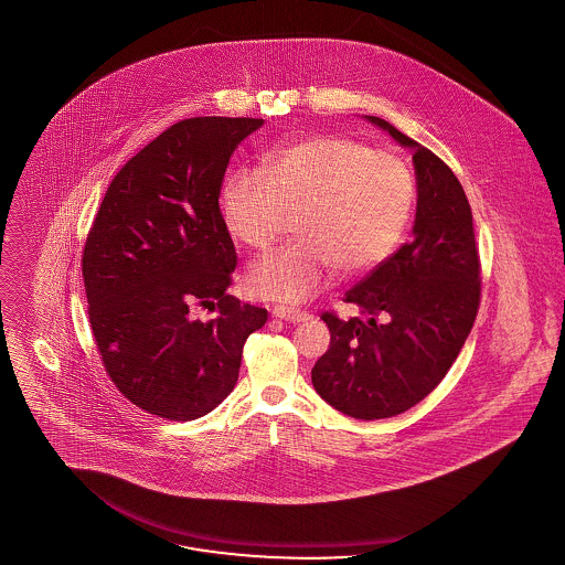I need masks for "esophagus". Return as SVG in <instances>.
Returning <instances> with one entry per match:
<instances>
[{
  "instance_id": "obj_1",
  "label": "esophagus",
  "mask_w": 565,
  "mask_h": 565,
  "mask_svg": "<svg viewBox=\"0 0 565 565\" xmlns=\"http://www.w3.org/2000/svg\"><path fill=\"white\" fill-rule=\"evenodd\" d=\"M271 316L277 317V319H284V321H290V323H300V321H309L311 319L307 311H298V309L281 307V305L273 309Z\"/></svg>"
}]
</instances>
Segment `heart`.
Masks as SVG:
<instances>
[{
    "label": "heart",
    "mask_w": 565,
    "mask_h": 565,
    "mask_svg": "<svg viewBox=\"0 0 565 565\" xmlns=\"http://www.w3.org/2000/svg\"><path fill=\"white\" fill-rule=\"evenodd\" d=\"M414 205L406 163L358 140L316 135L277 147L260 170L235 172L221 191L231 235L265 249L296 214L298 239L249 267V292L302 302L326 288L337 269L363 273L399 244Z\"/></svg>",
    "instance_id": "1"
}]
</instances>
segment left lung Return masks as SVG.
<instances>
[{
	"mask_svg": "<svg viewBox=\"0 0 565 565\" xmlns=\"http://www.w3.org/2000/svg\"><path fill=\"white\" fill-rule=\"evenodd\" d=\"M370 124L412 151V242L344 294L362 316L321 319L330 347L311 370L319 397L358 420L391 418L423 402L448 374L479 307L473 214L450 168L374 115Z\"/></svg>",
	"mask_w": 565,
	"mask_h": 565,
	"instance_id": "obj_1",
	"label": "left lung"
}]
</instances>
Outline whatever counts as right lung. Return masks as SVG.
Listing matches in <instances>:
<instances>
[{
  "instance_id": "obj_1",
  "label": "right lung",
  "mask_w": 565,
  "mask_h": 565,
  "mask_svg": "<svg viewBox=\"0 0 565 565\" xmlns=\"http://www.w3.org/2000/svg\"><path fill=\"white\" fill-rule=\"evenodd\" d=\"M265 121L191 117L140 149L94 218L82 275L92 334L135 406L195 420L233 391L242 351L267 309L226 294L237 265L218 205L237 145ZM203 306L210 320L194 317Z\"/></svg>"
}]
</instances>
